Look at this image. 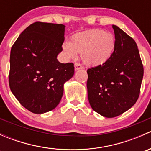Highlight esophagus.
Instances as JSON below:
<instances>
[{"instance_id":"obj_1","label":"esophagus","mask_w":151,"mask_h":151,"mask_svg":"<svg viewBox=\"0 0 151 151\" xmlns=\"http://www.w3.org/2000/svg\"><path fill=\"white\" fill-rule=\"evenodd\" d=\"M74 69H75V71H77L79 69H83V66L80 63H75L74 64Z\"/></svg>"}]
</instances>
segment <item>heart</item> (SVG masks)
<instances>
[{"mask_svg": "<svg viewBox=\"0 0 151 151\" xmlns=\"http://www.w3.org/2000/svg\"><path fill=\"white\" fill-rule=\"evenodd\" d=\"M63 53L74 59L81 53L83 61L88 66H99L109 60L115 49L113 35L105 30L93 29L73 35L68 42L63 43Z\"/></svg>", "mask_w": 151, "mask_h": 151, "instance_id": "1", "label": "heart"}]
</instances>
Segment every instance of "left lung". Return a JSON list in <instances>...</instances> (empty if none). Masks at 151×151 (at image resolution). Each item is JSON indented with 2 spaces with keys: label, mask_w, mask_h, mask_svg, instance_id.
Masks as SVG:
<instances>
[{
  "label": "left lung",
  "mask_w": 151,
  "mask_h": 151,
  "mask_svg": "<svg viewBox=\"0 0 151 151\" xmlns=\"http://www.w3.org/2000/svg\"><path fill=\"white\" fill-rule=\"evenodd\" d=\"M112 28V55L104 64L87 71L88 101L95 112L106 118L118 116L136 103L144 73L135 41L116 25Z\"/></svg>",
  "instance_id": "1"
}]
</instances>
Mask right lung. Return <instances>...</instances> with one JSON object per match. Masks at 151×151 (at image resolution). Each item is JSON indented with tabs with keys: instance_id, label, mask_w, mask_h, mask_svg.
<instances>
[{
	"instance_id": "1",
	"label": "right lung",
	"mask_w": 151,
	"mask_h": 151,
	"mask_svg": "<svg viewBox=\"0 0 151 151\" xmlns=\"http://www.w3.org/2000/svg\"><path fill=\"white\" fill-rule=\"evenodd\" d=\"M65 25L36 22L22 32L10 54V89L33 113L52 110L60 103L63 85L73 77L72 63H61Z\"/></svg>"
}]
</instances>
